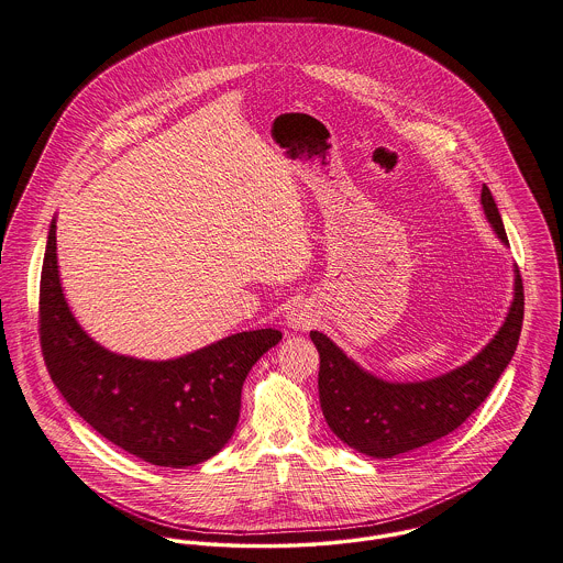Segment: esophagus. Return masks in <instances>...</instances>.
<instances>
[{
  "label": "esophagus",
  "mask_w": 563,
  "mask_h": 563,
  "mask_svg": "<svg viewBox=\"0 0 563 563\" xmlns=\"http://www.w3.org/2000/svg\"><path fill=\"white\" fill-rule=\"evenodd\" d=\"M286 327L292 331H306L313 324V311L303 301H295L286 311Z\"/></svg>",
  "instance_id": "34e87169"
}]
</instances>
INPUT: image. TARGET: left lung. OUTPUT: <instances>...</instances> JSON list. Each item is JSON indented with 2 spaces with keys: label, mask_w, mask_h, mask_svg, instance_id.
Returning <instances> with one entry per match:
<instances>
[{
  "label": "left lung",
  "mask_w": 563,
  "mask_h": 563,
  "mask_svg": "<svg viewBox=\"0 0 563 563\" xmlns=\"http://www.w3.org/2000/svg\"><path fill=\"white\" fill-rule=\"evenodd\" d=\"M482 208L497 239L510 247L490 189L482 187ZM525 311L522 279L514 264V299L490 342L459 367L426 380H385L349 357L331 338L309 331L320 355V409L333 434L372 459H394L450 432L493 391L518 346Z\"/></svg>",
  "instance_id": "obj_1"
}]
</instances>
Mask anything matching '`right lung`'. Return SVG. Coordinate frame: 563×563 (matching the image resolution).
Returning a JSON list of instances; mask_svg holds the SVG:
<instances>
[{"label":"right lung","instance_id":"right-lung-1","mask_svg":"<svg viewBox=\"0 0 563 563\" xmlns=\"http://www.w3.org/2000/svg\"><path fill=\"white\" fill-rule=\"evenodd\" d=\"M49 225L41 275V344L55 387L73 410L120 450L185 468L219 454L234 434L241 389L277 329L228 335L183 357L137 358L90 338L66 301Z\"/></svg>","mask_w":563,"mask_h":563}]
</instances>
